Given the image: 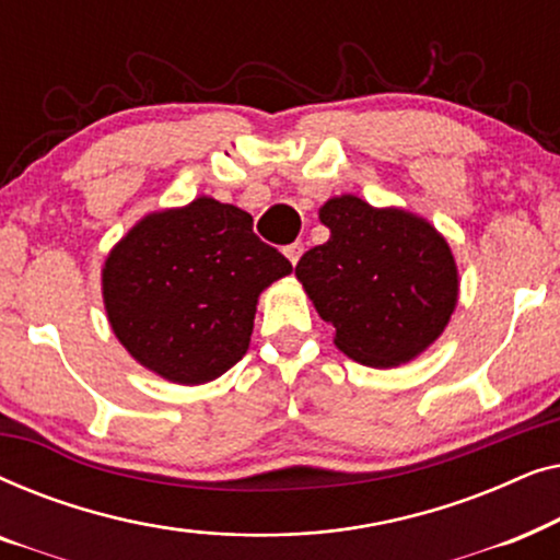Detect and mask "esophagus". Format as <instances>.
<instances>
[{
    "label": "esophagus",
    "instance_id": "1",
    "mask_svg": "<svg viewBox=\"0 0 560 560\" xmlns=\"http://www.w3.org/2000/svg\"><path fill=\"white\" fill-rule=\"evenodd\" d=\"M282 252H285V257L290 259V262L298 265V259H301V255H303V242H293V244H288V247L282 249Z\"/></svg>",
    "mask_w": 560,
    "mask_h": 560
}]
</instances>
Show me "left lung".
Segmentation results:
<instances>
[{
  "label": "left lung",
  "mask_w": 560,
  "mask_h": 560,
  "mask_svg": "<svg viewBox=\"0 0 560 560\" xmlns=\"http://www.w3.org/2000/svg\"><path fill=\"white\" fill-rule=\"evenodd\" d=\"M328 242L305 252L295 278L336 328V347L366 366H397L439 339L458 301L448 242L425 219L357 196L320 206Z\"/></svg>",
  "instance_id": "8db88e82"
}]
</instances>
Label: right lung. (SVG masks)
<instances>
[{
  "mask_svg": "<svg viewBox=\"0 0 560 560\" xmlns=\"http://www.w3.org/2000/svg\"><path fill=\"white\" fill-rule=\"evenodd\" d=\"M290 270L247 211L201 196L129 229L104 262V308L142 366L203 385L247 354L259 293Z\"/></svg>",
  "mask_w": 560,
  "mask_h": 560,
  "instance_id": "right-lung-1",
  "label": "right lung"
}]
</instances>
